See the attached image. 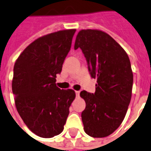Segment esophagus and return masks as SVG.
<instances>
[{
  "mask_svg": "<svg viewBox=\"0 0 151 151\" xmlns=\"http://www.w3.org/2000/svg\"><path fill=\"white\" fill-rule=\"evenodd\" d=\"M75 93H76V96H79V95H80V91H75Z\"/></svg>",
  "mask_w": 151,
  "mask_h": 151,
  "instance_id": "34e87169",
  "label": "esophagus"
}]
</instances>
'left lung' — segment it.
<instances>
[{
	"label": "left lung",
	"instance_id": "1",
	"mask_svg": "<svg viewBox=\"0 0 151 151\" xmlns=\"http://www.w3.org/2000/svg\"><path fill=\"white\" fill-rule=\"evenodd\" d=\"M78 48L97 82L95 93L85 90L80 93L86 104L81 113L84 131L93 138L109 136L122 124L132 98L133 73L129 57L113 38L101 30H81L74 44V49Z\"/></svg>",
	"mask_w": 151,
	"mask_h": 151
}]
</instances>
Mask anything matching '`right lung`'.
Masks as SVG:
<instances>
[{"label":"right lung","instance_id":"right-lung-1","mask_svg":"<svg viewBox=\"0 0 151 151\" xmlns=\"http://www.w3.org/2000/svg\"><path fill=\"white\" fill-rule=\"evenodd\" d=\"M75 32L62 30L38 38L15 63L12 88L16 108L26 126L42 138L62 133L76 96L73 89H60L55 83Z\"/></svg>","mask_w":151,"mask_h":151}]
</instances>
